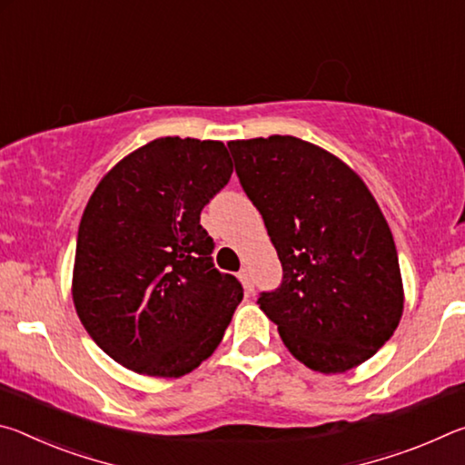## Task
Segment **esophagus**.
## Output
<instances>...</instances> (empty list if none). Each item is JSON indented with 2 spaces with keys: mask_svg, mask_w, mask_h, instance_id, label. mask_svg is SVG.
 I'll list each match as a JSON object with an SVG mask.
<instances>
[{
  "mask_svg": "<svg viewBox=\"0 0 465 465\" xmlns=\"http://www.w3.org/2000/svg\"><path fill=\"white\" fill-rule=\"evenodd\" d=\"M238 277H240V281H242V285H243V289L248 291V293H252V291H254V282H252V277H250V271L248 269H242L240 272H238Z\"/></svg>",
  "mask_w": 465,
  "mask_h": 465,
  "instance_id": "1",
  "label": "esophagus"
}]
</instances>
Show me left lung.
I'll return each mask as SVG.
<instances>
[{
	"mask_svg": "<svg viewBox=\"0 0 465 465\" xmlns=\"http://www.w3.org/2000/svg\"><path fill=\"white\" fill-rule=\"evenodd\" d=\"M282 266L258 305L291 355L342 373L390 341L404 310L398 252L373 194L336 155L291 135L227 143Z\"/></svg>",
	"mask_w": 465,
	"mask_h": 465,
	"instance_id": "left-lung-1",
	"label": "left lung"
}]
</instances>
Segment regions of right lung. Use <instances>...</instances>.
<instances>
[{
  "label": "right lung",
  "mask_w": 465,
  "mask_h": 465,
  "mask_svg": "<svg viewBox=\"0 0 465 465\" xmlns=\"http://www.w3.org/2000/svg\"><path fill=\"white\" fill-rule=\"evenodd\" d=\"M232 172L222 141L162 137L116 163L85 204L74 303L131 371L180 377L222 342L243 289L215 269L201 211Z\"/></svg>",
  "instance_id": "1"
}]
</instances>
